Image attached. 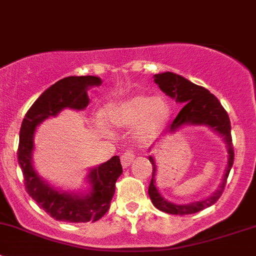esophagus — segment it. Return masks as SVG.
Masks as SVG:
<instances>
[{
    "label": "esophagus",
    "instance_id": "esophagus-1",
    "mask_svg": "<svg viewBox=\"0 0 256 256\" xmlns=\"http://www.w3.org/2000/svg\"><path fill=\"white\" fill-rule=\"evenodd\" d=\"M134 158H135V154H132V151H131V150H128V151L124 152L120 157L121 164H122L124 168H126V167L130 166V164H132Z\"/></svg>",
    "mask_w": 256,
    "mask_h": 256
}]
</instances>
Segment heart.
<instances>
[{
  "label": "heart",
  "instance_id": "1",
  "mask_svg": "<svg viewBox=\"0 0 256 256\" xmlns=\"http://www.w3.org/2000/svg\"><path fill=\"white\" fill-rule=\"evenodd\" d=\"M171 114V106L164 98L132 94L108 102L102 120L112 128H128L136 123L135 138L147 141L167 125Z\"/></svg>",
  "mask_w": 256,
  "mask_h": 256
}]
</instances>
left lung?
<instances>
[{
  "instance_id": "8db88e82",
  "label": "left lung",
  "mask_w": 256,
  "mask_h": 256,
  "mask_svg": "<svg viewBox=\"0 0 256 256\" xmlns=\"http://www.w3.org/2000/svg\"><path fill=\"white\" fill-rule=\"evenodd\" d=\"M154 82L158 85L160 89L164 94L172 98L178 104L183 105L182 110L178 112L174 122L171 124V126H168L166 132L162 136L174 134L178 128H183V126H207L212 131L222 136L226 142L228 160H226V166L219 187L216 188L213 194H210L206 200H196V202L186 203V204H176L174 202H170L160 193L156 184V160H154V154L148 156L150 162L152 164V178L148 186V196L154 207L164 213L178 214V216L197 213V212L213 206L219 200L224 187H226V178L229 176V172H230L234 162L230 120L219 100L213 94H210L206 88L193 84L188 79L183 78L182 76H178L176 73H172V72L154 74ZM154 147H156V144L150 147L148 152H151Z\"/></svg>"
}]
</instances>
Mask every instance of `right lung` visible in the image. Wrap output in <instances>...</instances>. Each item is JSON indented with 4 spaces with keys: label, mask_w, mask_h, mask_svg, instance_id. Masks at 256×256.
I'll return each instance as SVG.
<instances>
[{
    "label": "right lung",
    "mask_w": 256,
    "mask_h": 256,
    "mask_svg": "<svg viewBox=\"0 0 256 256\" xmlns=\"http://www.w3.org/2000/svg\"><path fill=\"white\" fill-rule=\"evenodd\" d=\"M99 76H66L49 86L33 102L26 114L20 131L18 164L23 172L26 190L40 208L60 222L85 223L96 222L110 207L115 183L122 174L120 158L114 156L109 161L89 168L88 187L82 192L56 188L40 176L33 164L34 134L37 126L54 118L64 109L80 112L89 105L88 90L102 85Z\"/></svg>",
    "instance_id": "right-lung-1"
}]
</instances>
